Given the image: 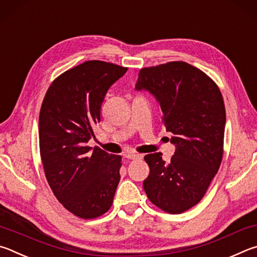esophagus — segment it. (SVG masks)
<instances>
[{"label":"esophagus","mask_w":257,"mask_h":257,"mask_svg":"<svg viewBox=\"0 0 257 257\" xmlns=\"http://www.w3.org/2000/svg\"><path fill=\"white\" fill-rule=\"evenodd\" d=\"M142 157H143V155L137 154V152H128V154L125 155V158H126V159H131V160H134V159H141Z\"/></svg>","instance_id":"esophagus-1"}]
</instances>
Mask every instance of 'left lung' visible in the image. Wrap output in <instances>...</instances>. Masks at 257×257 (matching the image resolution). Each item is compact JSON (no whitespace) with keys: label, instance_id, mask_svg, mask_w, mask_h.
I'll list each match as a JSON object with an SVG mask.
<instances>
[{"label":"left lung","instance_id":"left-lung-1","mask_svg":"<svg viewBox=\"0 0 257 257\" xmlns=\"http://www.w3.org/2000/svg\"><path fill=\"white\" fill-rule=\"evenodd\" d=\"M136 90L149 91L158 101L176 148L169 163L161 152L145 157L150 174L143 188L159 209L182 213L202 200L221 164L226 126L222 94L204 72L181 61L142 69Z\"/></svg>","mask_w":257,"mask_h":257}]
</instances>
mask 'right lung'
<instances>
[{
	"instance_id": "obj_1",
	"label": "right lung",
	"mask_w": 257,
	"mask_h": 257,
	"mask_svg": "<svg viewBox=\"0 0 257 257\" xmlns=\"http://www.w3.org/2000/svg\"><path fill=\"white\" fill-rule=\"evenodd\" d=\"M127 69L87 61L64 72L49 85L39 112V149L54 195L79 218L106 213L120 175V156L87 146L100 121L108 89Z\"/></svg>"
}]
</instances>
